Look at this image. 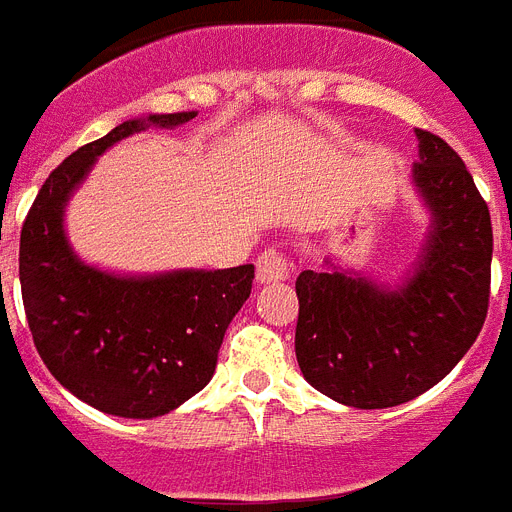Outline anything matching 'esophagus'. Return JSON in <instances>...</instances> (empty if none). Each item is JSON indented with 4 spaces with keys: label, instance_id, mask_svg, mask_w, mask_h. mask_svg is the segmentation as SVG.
<instances>
[{
    "label": "esophagus",
    "instance_id": "34e87169",
    "mask_svg": "<svg viewBox=\"0 0 512 512\" xmlns=\"http://www.w3.org/2000/svg\"><path fill=\"white\" fill-rule=\"evenodd\" d=\"M292 273V260L278 252V249H265L263 255L257 257V281L260 284H276L286 281Z\"/></svg>",
    "mask_w": 512,
    "mask_h": 512
}]
</instances>
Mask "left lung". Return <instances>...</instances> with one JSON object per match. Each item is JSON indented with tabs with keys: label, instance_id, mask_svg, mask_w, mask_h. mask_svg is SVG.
<instances>
[{
	"label": "left lung",
	"instance_id": "obj_1",
	"mask_svg": "<svg viewBox=\"0 0 512 512\" xmlns=\"http://www.w3.org/2000/svg\"><path fill=\"white\" fill-rule=\"evenodd\" d=\"M415 136L413 186L431 220L400 284H378L334 257L297 278L299 371L321 394L360 410L429 392L471 350L489 307V207L447 141L421 128Z\"/></svg>",
	"mask_w": 512,
	"mask_h": 512
}]
</instances>
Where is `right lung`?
<instances>
[{
  "label": "right lung",
  "instance_id": "1",
  "mask_svg": "<svg viewBox=\"0 0 512 512\" xmlns=\"http://www.w3.org/2000/svg\"><path fill=\"white\" fill-rule=\"evenodd\" d=\"M197 112L126 120L49 173L20 231V289L41 360L70 394L118 418H157L202 392L255 265L112 273L70 247L65 207L102 152Z\"/></svg>",
  "mask_w": 512,
  "mask_h": 512
}]
</instances>
